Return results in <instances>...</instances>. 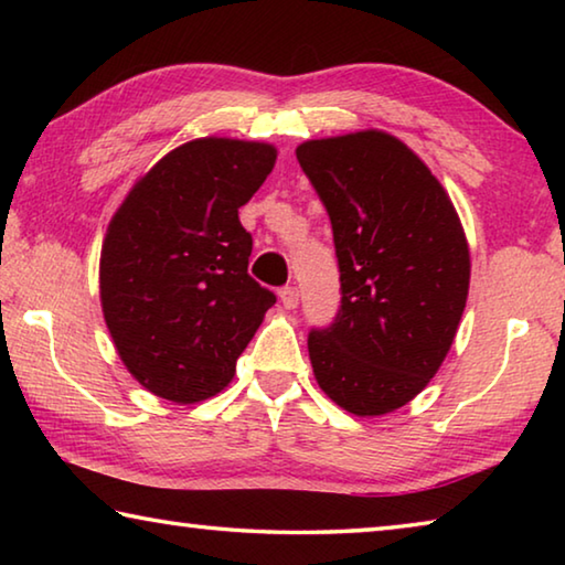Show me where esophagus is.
I'll return each mask as SVG.
<instances>
[{"label":"esophagus","mask_w":565,"mask_h":565,"mask_svg":"<svg viewBox=\"0 0 565 565\" xmlns=\"http://www.w3.org/2000/svg\"><path fill=\"white\" fill-rule=\"evenodd\" d=\"M279 299L284 303V309H296V306H299V289H296V286H284L279 291Z\"/></svg>","instance_id":"1"}]
</instances>
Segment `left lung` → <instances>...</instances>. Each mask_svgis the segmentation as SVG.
I'll return each instance as SVG.
<instances>
[{
    "mask_svg": "<svg viewBox=\"0 0 565 565\" xmlns=\"http://www.w3.org/2000/svg\"><path fill=\"white\" fill-rule=\"evenodd\" d=\"M327 206L341 271L337 321L309 333L319 388L353 416L406 406L461 323L471 252L431 169L394 134L361 129L296 147Z\"/></svg>",
    "mask_w": 565,
    "mask_h": 565,
    "instance_id": "1",
    "label": "left lung"
}]
</instances>
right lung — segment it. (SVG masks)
Listing matches in <instances>:
<instances>
[{
	"label": "right lung",
	"instance_id": "1",
	"mask_svg": "<svg viewBox=\"0 0 565 565\" xmlns=\"http://www.w3.org/2000/svg\"><path fill=\"white\" fill-rule=\"evenodd\" d=\"M269 141L202 137L171 149L124 196L102 242L109 337L149 394L189 406L216 396L276 296L248 276L238 209L271 174Z\"/></svg>",
	"mask_w": 565,
	"mask_h": 565
}]
</instances>
